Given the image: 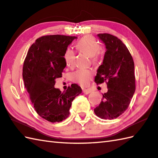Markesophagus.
<instances>
[{
  "instance_id": "1",
  "label": "esophagus",
  "mask_w": 158,
  "mask_h": 158,
  "mask_svg": "<svg viewBox=\"0 0 158 158\" xmlns=\"http://www.w3.org/2000/svg\"><path fill=\"white\" fill-rule=\"evenodd\" d=\"M83 93H84V94H89V93H90L91 90H90V89H89L83 88Z\"/></svg>"
}]
</instances>
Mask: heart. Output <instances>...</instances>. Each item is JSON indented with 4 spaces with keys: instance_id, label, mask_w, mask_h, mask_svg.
<instances>
[{
    "instance_id": "heart-1",
    "label": "heart",
    "mask_w": 158,
    "mask_h": 158,
    "mask_svg": "<svg viewBox=\"0 0 158 158\" xmlns=\"http://www.w3.org/2000/svg\"><path fill=\"white\" fill-rule=\"evenodd\" d=\"M77 48L91 57L94 64H97L101 57V46L93 36L85 35L79 40L76 44ZM64 59L67 66H73L75 64V53L71 48H67L64 54ZM92 77V70L89 69H79L72 75L73 81L82 85H86L90 81Z\"/></svg>"
}]
</instances>
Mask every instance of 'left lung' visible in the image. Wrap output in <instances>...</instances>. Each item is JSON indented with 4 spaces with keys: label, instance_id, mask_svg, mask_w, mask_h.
<instances>
[{
    "label": "left lung",
    "instance_id": "8db88e82",
    "mask_svg": "<svg viewBox=\"0 0 158 158\" xmlns=\"http://www.w3.org/2000/svg\"><path fill=\"white\" fill-rule=\"evenodd\" d=\"M98 37L105 43L107 51L94 81L98 85L106 82L108 90L94 111L99 118L112 120L125 112L134 96V62L128 48L117 37L109 33H99Z\"/></svg>",
    "mask_w": 158,
    "mask_h": 158
}]
</instances>
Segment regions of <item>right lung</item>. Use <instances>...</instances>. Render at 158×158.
Wrapping results in <instances>:
<instances>
[{
	"mask_svg": "<svg viewBox=\"0 0 158 158\" xmlns=\"http://www.w3.org/2000/svg\"><path fill=\"white\" fill-rule=\"evenodd\" d=\"M75 36L44 35L31 46L23 69V77L35 110L49 122H61L70 114L72 102L81 93L73 83L63 93L55 88V80L62 77L66 64L64 52Z\"/></svg>",
	"mask_w": 158,
	"mask_h": 158,
	"instance_id": "1",
	"label": "right lung"
}]
</instances>
